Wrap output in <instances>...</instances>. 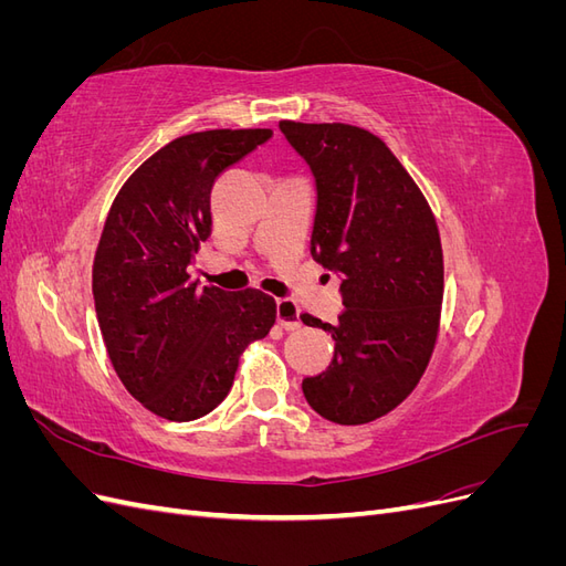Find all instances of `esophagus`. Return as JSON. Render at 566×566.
Masks as SVG:
<instances>
[{
  "instance_id": "esophagus-1",
  "label": "esophagus",
  "mask_w": 566,
  "mask_h": 566,
  "mask_svg": "<svg viewBox=\"0 0 566 566\" xmlns=\"http://www.w3.org/2000/svg\"><path fill=\"white\" fill-rule=\"evenodd\" d=\"M276 323L283 331H297L302 325L297 306L290 300H279L276 302Z\"/></svg>"
}]
</instances>
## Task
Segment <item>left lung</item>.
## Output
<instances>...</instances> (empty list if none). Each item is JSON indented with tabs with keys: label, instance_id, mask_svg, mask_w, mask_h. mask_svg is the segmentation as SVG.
I'll return each mask as SVG.
<instances>
[{
	"label": "left lung",
	"instance_id": "1",
	"mask_svg": "<svg viewBox=\"0 0 566 566\" xmlns=\"http://www.w3.org/2000/svg\"><path fill=\"white\" fill-rule=\"evenodd\" d=\"M316 181L312 256L339 273L337 325L300 318L335 339L331 366L302 380L310 406L337 424L397 408L420 382L439 333L443 254L434 214L378 136L342 123L283 119Z\"/></svg>",
	"mask_w": 566,
	"mask_h": 566
}]
</instances>
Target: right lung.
<instances>
[{
	"label": "right lung",
	"instance_id": "1",
	"mask_svg": "<svg viewBox=\"0 0 566 566\" xmlns=\"http://www.w3.org/2000/svg\"><path fill=\"white\" fill-rule=\"evenodd\" d=\"M271 129L179 136L119 188L94 256L96 318L132 397L172 422L208 416L231 391L238 358L276 323L273 297L198 287L191 266L210 238V193Z\"/></svg>",
	"mask_w": 566,
	"mask_h": 566
}]
</instances>
